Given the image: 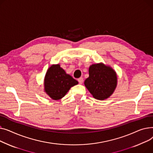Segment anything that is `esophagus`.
Masks as SVG:
<instances>
[{"instance_id": "34e87169", "label": "esophagus", "mask_w": 153, "mask_h": 153, "mask_svg": "<svg viewBox=\"0 0 153 153\" xmlns=\"http://www.w3.org/2000/svg\"><path fill=\"white\" fill-rule=\"evenodd\" d=\"M78 82H79V84H82L83 83L84 80H83V78L82 77H80L78 79Z\"/></svg>"}]
</instances>
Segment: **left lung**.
<instances>
[{
  "instance_id": "left-lung-1",
  "label": "left lung",
  "mask_w": 153,
  "mask_h": 153,
  "mask_svg": "<svg viewBox=\"0 0 153 153\" xmlns=\"http://www.w3.org/2000/svg\"><path fill=\"white\" fill-rule=\"evenodd\" d=\"M117 76L115 71L102 63L93 64L89 68V77L85 85L96 100H104L110 97L117 86Z\"/></svg>"
}]
</instances>
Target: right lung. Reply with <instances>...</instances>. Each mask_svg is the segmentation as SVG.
<instances>
[{"label": "right lung", "mask_w": 153, "mask_h": 153, "mask_svg": "<svg viewBox=\"0 0 153 153\" xmlns=\"http://www.w3.org/2000/svg\"><path fill=\"white\" fill-rule=\"evenodd\" d=\"M78 82L67 74L59 64L52 65L48 70L44 78V91L53 100L64 97L69 89Z\"/></svg>", "instance_id": "right-lung-1"}]
</instances>
